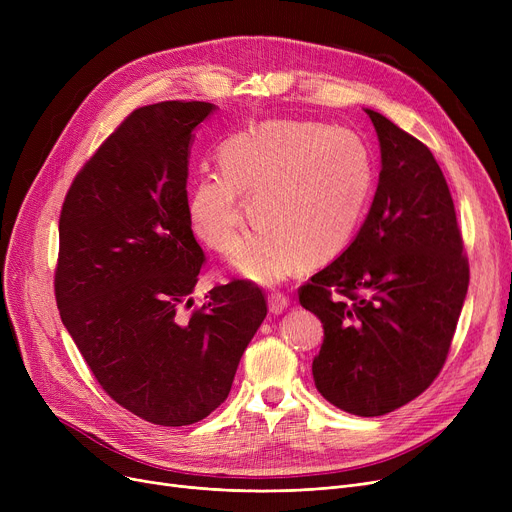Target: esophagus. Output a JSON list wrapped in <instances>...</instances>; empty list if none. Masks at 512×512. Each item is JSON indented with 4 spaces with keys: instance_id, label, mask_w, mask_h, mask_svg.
I'll list each match as a JSON object with an SVG mask.
<instances>
[{
    "instance_id": "34e87169",
    "label": "esophagus",
    "mask_w": 512,
    "mask_h": 512,
    "mask_svg": "<svg viewBox=\"0 0 512 512\" xmlns=\"http://www.w3.org/2000/svg\"><path fill=\"white\" fill-rule=\"evenodd\" d=\"M288 305H290V299L286 297V294H282V292H274L272 297H270V301H267V307H270V313H274V315L284 313Z\"/></svg>"
}]
</instances>
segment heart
<instances>
[{"mask_svg":"<svg viewBox=\"0 0 512 512\" xmlns=\"http://www.w3.org/2000/svg\"><path fill=\"white\" fill-rule=\"evenodd\" d=\"M222 174H203L188 197L199 240L220 255L240 247L249 213L257 230L234 267L259 284L303 261L334 259L353 240L373 191V157L357 132L319 122L270 120L220 149Z\"/></svg>","mask_w":512,"mask_h":512,"instance_id":"1","label":"heart"}]
</instances>
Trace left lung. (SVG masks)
I'll return each instance as SVG.
<instances>
[{
    "label": "left lung",
    "instance_id": "obj_1",
    "mask_svg": "<svg viewBox=\"0 0 512 512\" xmlns=\"http://www.w3.org/2000/svg\"><path fill=\"white\" fill-rule=\"evenodd\" d=\"M365 114L382 159L373 203L351 245L301 288L299 301L324 324L311 367L319 394L351 415L378 417L436 380L469 265L432 151L380 112Z\"/></svg>",
    "mask_w": 512,
    "mask_h": 512
}]
</instances>
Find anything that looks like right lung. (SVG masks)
<instances>
[{"mask_svg":"<svg viewBox=\"0 0 512 512\" xmlns=\"http://www.w3.org/2000/svg\"><path fill=\"white\" fill-rule=\"evenodd\" d=\"M215 110L205 101L134 110L78 172L60 215L64 326L118 405L166 427L222 405L267 315L263 292L242 280L184 313L205 259L188 220V157Z\"/></svg>","mask_w":512,"mask_h":512,"instance_id":"right-lung-1","label":"right lung"}]
</instances>
